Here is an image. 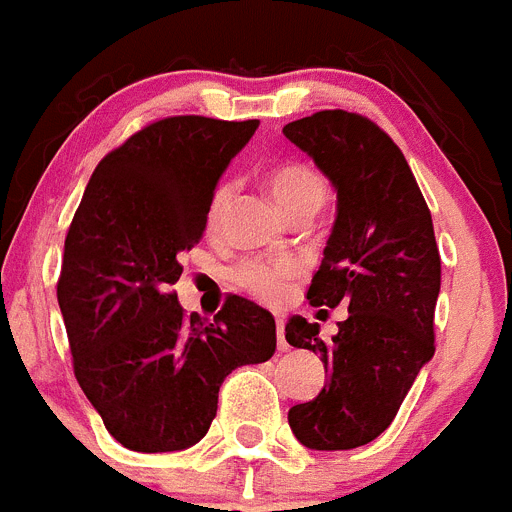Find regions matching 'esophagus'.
Masks as SVG:
<instances>
[{"label":"esophagus","instance_id":"obj_1","mask_svg":"<svg viewBox=\"0 0 512 512\" xmlns=\"http://www.w3.org/2000/svg\"><path fill=\"white\" fill-rule=\"evenodd\" d=\"M275 331H278V349H280V352H285V349H288V342H285L283 319H275Z\"/></svg>","mask_w":512,"mask_h":512}]
</instances>
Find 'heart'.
<instances>
[{"instance_id": "heart-1", "label": "heart", "mask_w": 512, "mask_h": 512, "mask_svg": "<svg viewBox=\"0 0 512 512\" xmlns=\"http://www.w3.org/2000/svg\"><path fill=\"white\" fill-rule=\"evenodd\" d=\"M270 191H273V199L278 201L283 214L290 219V216L308 214V211L316 214L326 201L329 188H326L324 176L313 165L293 160V163H283L280 168L273 170ZM229 199H232V188L227 183L216 188L209 201V211H206V227L216 229ZM298 270H301L298 262L288 260V257L285 260H260V257H252V260L239 262L234 267V283L239 288H245L250 296L260 298V301H278L290 285V280L298 275Z\"/></svg>"}]
</instances>
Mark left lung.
Masks as SVG:
<instances>
[{
    "label": "left lung",
    "instance_id": "obj_1",
    "mask_svg": "<svg viewBox=\"0 0 512 512\" xmlns=\"http://www.w3.org/2000/svg\"><path fill=\"white\" fill-rule=\"evenodd\" d=\"M336 188V219L308 288L311 306H347L331 339L301 316L290 347L321 354L329 382L288 423L308 449H357L393 423L434 357L441 257L434 222L400 147L372 119L324 109L283 127Z\"/></svg>",
    "mask_w": 512,
    "mask_h": 512
}]
</instances>
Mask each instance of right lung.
<instances>
[{
  "label": "right lung",
  "instance_id": "obj_1",
  "mask_svg": "<svg viewBox=\"0 0 512 512\" xmlns=\"http://www.w3.org/2000/svg\"><path fill=\"white\" fill-rule=\"evenodd\" d=\"M257 119L150 122L96 165L66 234L58 306L73 372L109 434L145 454L199 444L224 377L275 352V319L227 296L214 321L186 316L178 255L199 245L229 160Z\"/></svg>",
  "mask_w": 512,
  "mask_h": 512
}]
</instances>
